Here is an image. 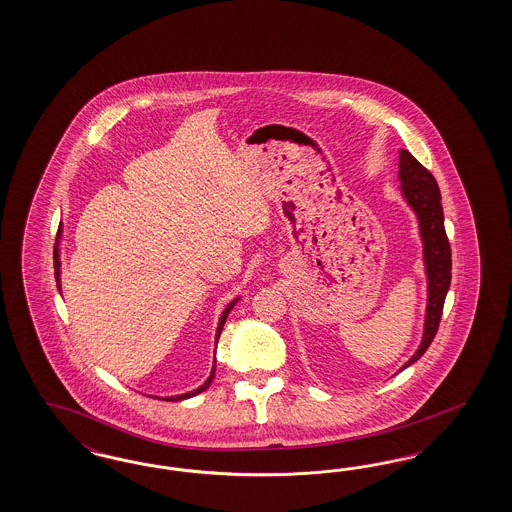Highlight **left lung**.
Returning a JSON list of instances; mask_svg holds the SVG:
<instances>
[{"label":"left lung","instance_id":"1","mask_svg":"<svg viewBox=\"0 0 512 512\" xmlns=\"http://www.w3.org/2000/svg\"><path fill=\"white\" fill-rule=\"evenodd\" d=\"M398 178L402 184V195L405 202L413 208L419 219L420 238H422V253L424 266L428 276V304H426V319H424V334L419 349L413 357L403 364L402 370L415 364L434 341L439 321L443 315L445 296L449 293L450 244L445 233V217L441 206V191L435 182L432 172L422 167L419 161L407 150H400L398 161ZM400 370V372H402Z\"/></svg>","mask_w":512,"mask_h":512}]
</instances>
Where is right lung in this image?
<instances>
[{"mask_svg":"<svg viewBox=\"0 0 512 512\" xmlns=\"http://www.w3.org/2000/svg\"><path fill=\"white\" fill-rule=\"evenodd\" d=\"M62 234V227L58 229V236ZM54 276H56V283H58V289L62 291V285H60V248H58V242H56V246H54ZM240 298H234L233 302L225 308V311L221 313V319H219V325H217L216 332V343L219 340V334H221V330H223V325H225V321H227V315H229V311L233 310L234 304L238 302ZM214 375H216V360H214V368H212V373H210V377L204 381V385H201L199 388H195V390H191V392H187V394H180V396H171V398H163L165 402H180V400H186V398H191V396H197V394H201L204 392L206 388L210 387V383H212V379H214ZM154 398V396H152ZM157 398V396H155Z\"/></svg>","mask_w":512,"mask_h":512,"instance_id":"1","label":"right lung"}]
</instances>
